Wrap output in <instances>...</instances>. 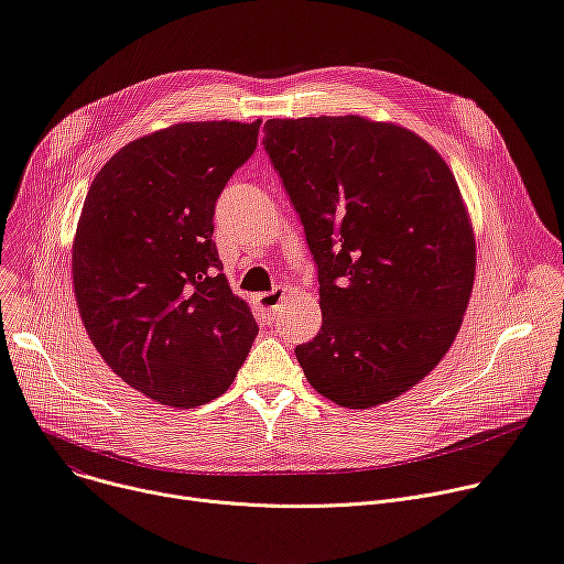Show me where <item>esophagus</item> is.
Returning <instances> with one entry per match:
<instances>
[{
    "mask_svg": "<svg viewBox=\"0 0 564 564\" xmlns=\"http://www.w3.org/2000/svg\"><path fill=\"white\" fill-rule=\"evenodd\" d=\"M283 299H285V290L283 288H274L272 292H263V294L256 296V301H259V305L268 315H274L279 311V305L283 303Z\"/></svg>",
    "mask_w": 564,
    "mask_h": 564,
    "instance_id": "1",
    "label": "esophagus"
}]
</instances>
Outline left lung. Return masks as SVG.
I'll return each instance as SVG.
<instances>
[{"label":"left lung","instance_id":"left-lung-1","mask_svg":"<svg viewBox=\"0 0 564 564\" xmlns=\"http://www.w3.org/2000/svg\"><path fill=\"white\" fill-rule=\"evenodd\" d=\"M263 130L319 268L322 330L296 360L341 406L395 400L443 360L473 294L475 229L454 173L391 121L301 117Z\"/></svg>","mask_w":564,"mask_h":564}]
</instances>
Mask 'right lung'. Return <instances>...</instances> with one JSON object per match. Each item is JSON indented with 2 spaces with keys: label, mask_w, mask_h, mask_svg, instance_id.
I'll return each instance as SVG.
<instances>
[{
  "label": "right lung",
  "mask_w": 564,
  "mask_h": 564,
  "mask_svg": "<svg viewBox=\"0 0 564 564\" xmlns=\"http://www.w3.org/2000/svg\"><path fill=\"white\" fill-rule=\"evenodd\" d=\"M259 128L173 123L126 143L87 191L72 242L83 326L123 382L162 404L225 393L259 335L212 240L216 199Z\"/></svg>",
  "instance_id": "obj_1"
}]
</instances>
